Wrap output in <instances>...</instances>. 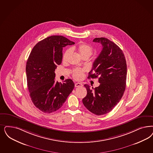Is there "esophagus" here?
<instances>
[{
	"label": "esophagus",
	"instance_id": "obj_1",
	"mask_svg": "<svg viewBox=\"0 0 153 153\" xmlns=\"http://www.w3.org/2000/svg\"><path fill=\"white\" fill-rule=\"evenodd\" d=\"M74 86H75V87L78 88V87H81V86H83V85L81 83L77 82V83H76V84H75Z\"/></svg>",
	"mask_w": 153,
	"mask_h": 153
}]
</instances>
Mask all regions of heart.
Listing matches in <instances>:
<instances>
[{
	"label": "heart",
	"instance_id": "obj_1",
	"mask_svg": "<svg viewBox=\"0 0 153 153\" xmlns=\"http://www.w3.org/2000/svg\"><path fill=\"white\" fill-rule=\"evenodd\" d=\"M71 51H76L79 53L81 58L88 57L92 55L93 53V48L88 44L84 43H80L77 46H74L71 48V49H67L65 53H64L63 59L64 61L67 60L69 55L71 53ZM84 70L80 68H74L72 71V76L75 79H81L84 76Z\"/></svg>",
	"mask_w": 153,
	"mask_h": 153
}]
</instances>
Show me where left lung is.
I'll return each instance as SVG.
<instances>
[{"label":"left lung","instance_id":"left-lung-1","mask_svg":"<svg viewBox=\"0 0 153 153\" xmlns=\"http://www.w3.org/2000/svg\"><path fill=\"white\" fill-rule=\"evenodd\" d=\"M102 50L95 59L88 79L98 77L99 86L91 88L84 85L87 95L83 98L85 107L97 115L112 111L121 100L126 86V63L124 53L117 45L105 38H95Z\"/></svg>","mask_w":153,"mask_h":153}]
</instances>
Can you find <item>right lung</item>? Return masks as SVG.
Listing matches in <instances>:
<instances>
[{"instance_id": "1", "label": "right lung", "mask_w": 153, "mask_h": 153, "mask_svg": "<svg viewBox=\"0 0 153 153\" xmlns=\"http://www.w3.org/2000/svg\"><path fill=\"white\" fill-rule=\"evenodd\" d=\"M67 38L53 36L34 46L26 65L27 85L34 105L44 113L58 110L74 87L71 79L55 82V71L62 62L63 48L74 45Z\"/></svg>"}]
</instances>
